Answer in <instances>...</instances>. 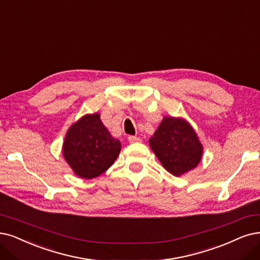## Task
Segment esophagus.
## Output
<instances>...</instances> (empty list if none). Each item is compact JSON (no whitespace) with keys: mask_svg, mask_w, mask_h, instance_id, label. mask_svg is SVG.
<instances>
[{"mask_svg":"<svg viewBox=\"0 0 260 260\" xmlns=\"http://www.w3.org/2000/svg\"><path fill=\"white\" fill-rule=\"evenodd\" d=\"M141 139L139 137H136V136H129L128 137V141L131 143H134V142H139Z\"/></svg>","mask_w":260,"mask_h":260,"instance_id":"34e87169","label":"esophagus"}]
</instances>
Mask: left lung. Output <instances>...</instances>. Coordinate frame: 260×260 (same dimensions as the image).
I'll return each instance as SVG.
<instances>
[{
  "instance_id": "8db88e82",
  "label": "left lung",
  "mask_w": 260,
  "mask_h": 260,
  "mask_svg": "<svg viewBox=\"0 0 260 260\" xmlns=\"http://www.w3.org/2000/svg\"><path fill=\"white\" fill-rule=\"evenodd\" d=\"M149 145L162 167L176 177L196 168L203 158V143L184 118H162Z\"/></svg>"
}]
</instances>
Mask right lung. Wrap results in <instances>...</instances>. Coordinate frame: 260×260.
<instances>
[{"label": "right lung", "instance_id": "add662e5", "mask_svg": "<svg viewBox=\"0 0 260 260\" xmlns=\"http://www.w3.org/2000/svg\"><path fill=\"white\" fill-rule=\"evenodd\" d=\"M121 141L111 136L99 112L84 114L71 125L62 146L64 159L81 179L99 177L118 158Z\"/></svg>", "mask_w": 260, "mask_h": 260}]
</instances>
